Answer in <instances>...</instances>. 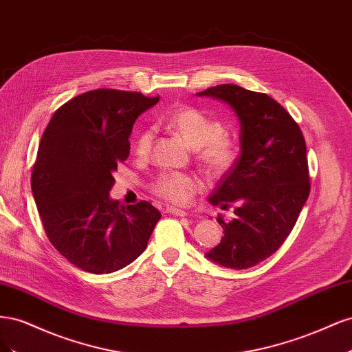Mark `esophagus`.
Wrapping results in <instances>:
<instances>
[{
	"label": "esophagus",
	"mask_w": 352,
	"mask_h": 352,
	"mask_svg": "<svg viewBox=\"0 0 352 352\" xmlns=\"http://www.w3.org/2000/svg\"><path fill=\"white\" fill-rule=\"evenodd\" d=\"M167 212H170V214H173V216H177V217H185L188 214L185 210H180V208H168Z\"/></svg>",
	"instance_id": "obj_1"
}]
</instances>
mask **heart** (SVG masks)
I'll return each mask as SVG.
<instances>
[{
	"label": "heart",
	"instance_id": "1",
	"mask_svg": "<svg viewBox=\"0 0 352 352\" xmlns=\"http://www.w3.org/2000/svg\"><path fill=\"white\" fill-rule=\"evenodd\" d=\"M166 126L188 146L198 151V160L211 176H220L236 158L232 138L221 132V124L195 107H179L170 113ZM153 129H144L135 140V153L146 155L153 144ZM202 189L201 180L189 173H163L153 182L154 194L176 206H186Z\"/></svg>",
	"mask_w": 352,
	"mask_h": 352
}]
</instances>
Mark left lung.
<instances>
[{"label":"left lung","mask_w":352,"mask_h":352,"mask_svg":"<svg viewBox=\"0 0 352 352\" xmlns=\"http://www.w3.org/2000/svg\"><path fill=\"white\" fill-rule=\"evenodd\" d=\"M225 102L241 124V154L223 175L208 202L235 219L206 257L221 267L243 270L269 258L289 236L310 194L307 146L300 127L279 102L233 83L197 94Z\"/></svg>","instance_id":"obj_1"}]
</instances>
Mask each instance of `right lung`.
<instances>
[{
	"mask_svg": "<svg viewBox=\"0 0 352 352\" xmlns=\"http://www.w3.org/2000/svg\"><path fill=\"white\" fill-rule=\"evenodd\" d=\"M160 97L95 89L72 98L51 117L32 172L45 233L76 267L94 274L126 267L145 251L162 217L150 202L111 199L113 173L129 155L138 116Z\"/></svg>",
	"mask_w": 352,
	"mask_h": 352,
	"instance_id": "1",
	"label": "right lung"
}]
</instances>
